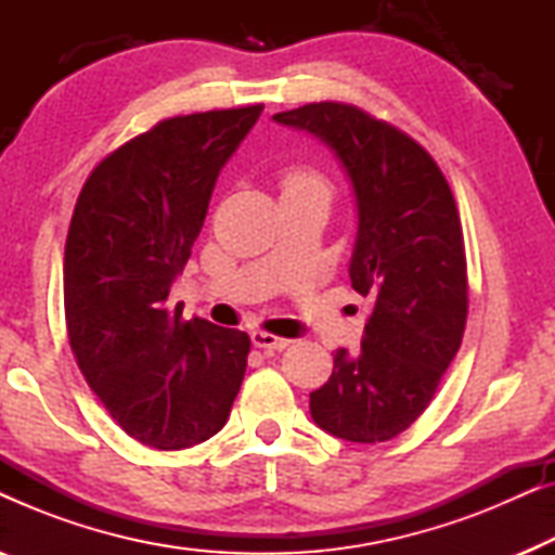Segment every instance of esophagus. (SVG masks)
<instances>
[{"label":"esophagus","mask_w":555,"mask_h":555,"mask_svg":"<svg viewBox=\"0 0 555 555\" xmlns=\"http://www.w3.org/2000/svg\"><path fill=\"white\" fill-rule=\"evenodd\" d=\"M253 346L264 348V351H283V348L291 346V340L272 336L268 331H253Z\"/></svg>","instance_id":"1"}]
</instances>
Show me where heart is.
I'll return each mask as SVG.
<instances>
[{
    "instance_id": "1",
    "label": "heart",
    "mask_w": 555,
    "mask_h": 555,
    "mask_svg": "<svg viewBox=\"0 0 555 555\" xmlns=\"http://www.w3.org/2000/svg\"><path fill=\"white\" fill-rule=\"evenodd\" d=\"M306 181H318L313 173H308V171H287L285 173V179H283V189L285 186H295V184H306Z\"/></svg>"
}]
</instances>
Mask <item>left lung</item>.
<instances>
[{"instance_id": "8db88e82", "label": "left lung", "mask_w": 555, "mask_h": 555, "mask_svg": "<svg viewBox=\"0 0 555 555\" xmlns=\"http://www.w3.org/2000/svg\"><path fill=\"white\" fill-rule=\"evenodd\" d=\"M272 118L318 135L344 164L359 207L348 275L374 302L361 353L338 348L310 414L333 437L386 442L420 420L460 351L467 257L457 204L412 135L356 105L308 103Z\"/></svg>"}]
</instances>
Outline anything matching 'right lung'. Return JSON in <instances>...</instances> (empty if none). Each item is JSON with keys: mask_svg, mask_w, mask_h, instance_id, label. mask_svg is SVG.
Returning <instances> with one entry per match:
<instances>
[{"mask_svg": "<svg viewBox=\"0 0 555 555\" xmlns=\"http://www.w3.org/2000/svg\"><path fill=\"white\" fill-rule=\"evenodd\" d=\"M262 103L164 118L90 171L65 242V323L90 389L128 437L184 450L224 427L249 336L169 308L211 189Z\"/></svg>", "mask_w": 555, "mask_h": 555, "instance_id": "right-lung-1", "label": "right lung"}]
</instances>
